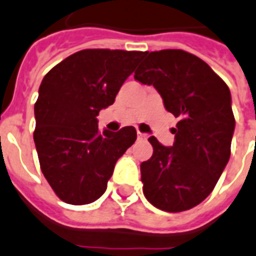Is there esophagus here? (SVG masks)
<instances>
[{
	"label": "esophagus",
	"mask_w": 256,
	"mask_h": 256,
	"mask_svg": "<svg viewBox=\"0 0 256 256\" xmlns=\"http://www.w3.org/2000/svg\"><path fill=\"white\" fill-rule=\"evenodd\" d=\"M146 138H148V134H141V132H138V140H146Z\"/></svg>",
	"instance_id": "esophagus-1"
}]
</instances>
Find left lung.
I'll list each match as a JSON object with an SVG mask.
<instances>
[{
  "label": "left lung",
  "instance_id": "left-lung-1",
  "mask_svg": "<svg viewBox=\"0 0 256 256\" xmlns=\"http://www.w3.org/2000/svg\"><path fill=\"white\" fill-rule=\"evenodd\" d=\"M134 79L153 86L164 107L180 118L173 146L149 138L153 154L141 162L145 198L169 212L189 210L212 192L230 158L235 118L228 84L184 50L146 52Z\"/></svg>",
  "mask_w": 256,
  "mask_h": 256
}]
</instances>
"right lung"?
<instances>
[{"label": "right lung", "mask_w": 256, "mask_h": 256, "mask_svg": "<svg viewBox=\"0 0 256 256\" xmlns=\"http://www.w3.org/2000/svg\"><path fill=\"white\" fill-rule=\"evenodd\" d=\"M146 52L78 51L44 75L34 106V142L40 170L55 194L71 205L96 201L107 189L116 161L134 144V126L98 128L99 112Z\"/></svg>", "instance_id": "right-lung-1"}]
</instances>
